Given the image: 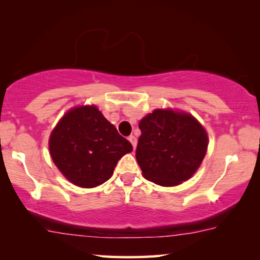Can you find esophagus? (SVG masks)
<instances>
[{
  "mask_svg": "<svg viewBox=\"0 0 260 260\" xmlns=\"http://www.w3.org/2000/svg\"><path fill=\"white\" fill-rule=\"evenodd\" d=\"M128 140H129V142L132 143V146H133V148L135 149L136 148V143H138V140H136V138L134 135H131L129 138H128Z\"/></svg>",
  "mask_w": 260,
  "mask_h": 260,
  "instance_id": "1",
  "label": "esophagus"
}]
</instances>
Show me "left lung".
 Returning <instances> with one entry per match:
<instances>
[{
  "instance_id": "1",
  "label": "left lung",
  "mask_w": 260,
  "mask_h": 260,
  "mask_svg": "<svg viewBox=\"0 0 260 260\" xmlns=\"http://www.w3.org/2000/svg\"><path fill=\"white\" fill-rule=\"evenodd\" d=\"M139 127L136 160L144 178L158 186L174 187L196 173L206 155L209 136L191 113L155 109Z\"/></svg>"
}]
</instances>
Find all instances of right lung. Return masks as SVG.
<instances>
[{
	"label": "right lung",
	"mask_w": 260,
	"mask_h": 260,
	"mask_svg": "<svg viewBox=\"0 0 260 260\" xmlns=\"http://www.w3.org/2000/svg\"><path fill=\"white\" fill-rule=\"evenodd\" d=\"M48 146L59 172L81 188L108 181L118 160L133 151L95 104L68 110L51 131Z\"/></svg>",
	"instance_id": "add662e5"
}]
</instances>
